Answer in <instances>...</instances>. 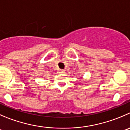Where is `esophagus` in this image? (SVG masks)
I'll return each mask as SVG.
<instances>
[{"instance_id":"obj_1","label":"esophagus","mask_w":130,"mask_h":130,"mask_svg":"<svg viewBox=\"0 0 130 130\" xmlns=\"http://www.w3.org/2000/svg\"><path fill=\"white\" fill-rule=\"evenodd\" d=\"M59 73H64V70H60V71H59Z\"/></svg>"}]
</instances>
